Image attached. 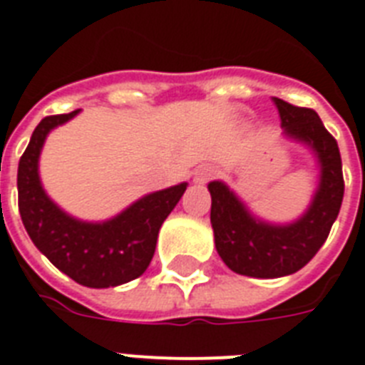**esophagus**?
I'll return each mask as SVG.
<instances>
[{"label":"esophagus","instance_id":"34e87169","mask_svg":"<svg viewBox=\"0 0 365 365\" xmlns=\"http://www.w3.org/2000/svg\"><path fill=\"white\" fill-rule=\"evenodd\" d=\"M214 176H216V170H214L212 166H201L199 170L195 172L193 182H195V183H199V185H201V183L210 182V180H212Z\"/></svg>","mask_w":365,"mask_h":365}]
</instances>
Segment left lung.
Wrapping results in <instances>:
<instances>
[{
    "instance_id": "left-lung-1",
    "label": "left lung",
    "mask_w": 365,
    "mask_h": 365,
    "mask_svg": "<svg viewBox=\"0 0 365 365\" xmlns=\"http://www.w3.org/2000/svg\"><path fill=\"white\" fill-rule=\"evenodd\" d=\"M283 135L302 143L318 160L319 180L310 207L289 224H272L250 212L224 182H210V224L220 258L235 274L274 279L304 268L322 249L344 195L343 164L335 138L312 108L274 97Z\"/></svg>"
}]
</instances>
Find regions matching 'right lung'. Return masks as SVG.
<instances>
[{
  "instance_id": "obj_1",
  "label": "right lung",
  "mask_w": 365,
  "mask_h": 365,
  "mask_svg": "<svg viewBox=\"0 0 365 365\" xmlns=\"http://www.w3.org/2000/svg\"><path fill=\"white\" fill-rule=\"evenodd\" d=\"M80 113L46 116L19 160V212L32 243L71 279L91 289L116 287L139 277L151 264L158 230L187 189L178 183L141 197L105 222H83L49 199L41 185V147L51 130Z\"/></svg>"
}]
</instances>
